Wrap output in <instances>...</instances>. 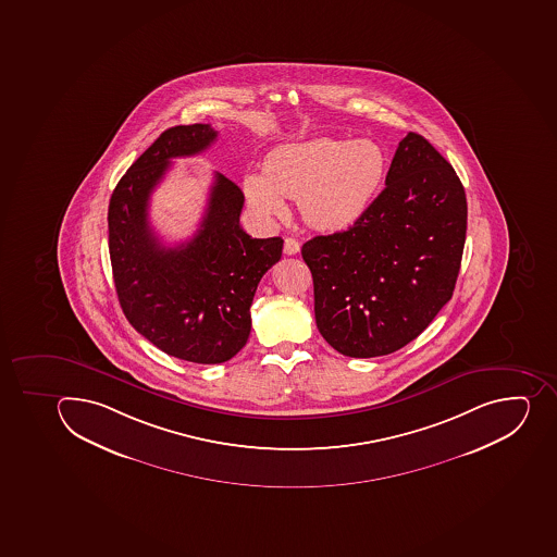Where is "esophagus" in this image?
I'll return each mask as SVG.
<instances>
[{
    "label": "esophagus",
    "mask_w": 557,
    "mask_h": 557,
    "mask_svg": "<svg viewBox=\"0 0 557 557\" xmlns=\"http://www.w3.org/2000/svg\"><path fill=\"white\" fill-rule=\"evenodd\" d=\"M300 242L295 239V237H286V242H284V253L287 256H295V253L300 252Z\"/></svg>",
    "instance_id": "esophagus-1"
}]
</instances>
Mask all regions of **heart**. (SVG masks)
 Wrapping results in <instances>:
<instances>
[{
    "label": "heart",
    "instance_id": "heart-1",
    "mask_svg": "<svg viewBox=\"0 0 557 557\" xmlns=\"http://www.w3.org/2000/svg\"><path fill=\"white\" fill-rule=\"evenodd\" d=\"M385 174V154L371 140L321 136L278 147L264 175L245 177V195L257 213L282 216V199L300 200L305 222L321 231L348 227L366 213Z\"/></svg>",
    "mask_w": 557,
    "mask_h": 557
}]
</instances>
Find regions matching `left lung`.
<instances>
[{
	"label": "left lung",
	"mask_w": 557,
	"mask_h": 557,
	"mask_svg": "<svg viewBox=\"0 0 557 557\" xmlns=\"http://www.w3.org/2000/svg\"><path fill=\"white\" fill-rule=\"evenodd\" d=\"M385 189L343 233L301 247L323 339L354 358L407 346L453 296L467 233L463 184L424 136L397 147Z\"/></svg>",
	"instance_id": "1"
}]
</instances>
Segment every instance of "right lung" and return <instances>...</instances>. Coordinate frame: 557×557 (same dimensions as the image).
Here are the masks:
<instances>
[{"label":"right lung","mask_w":557,"mask_h":557,"mask_svg":"<svg viewBox=\"0 0 557 557\" xmlns=\"http://www.w3.org/2000/svg\"><path fill=\"white\" fill-rule=\"evenodd\" d=\"M216 136L209 124L163 131L122 175L108 208L113 281L127 321L156 348L195 363L227 362L247 344L257 284L284 245L239 227L245 197L222 174L191 239L165 247L150 227V194L172 158L199 154Z\"/></svg>","instance_id":"obj_1"}]
</instances>
